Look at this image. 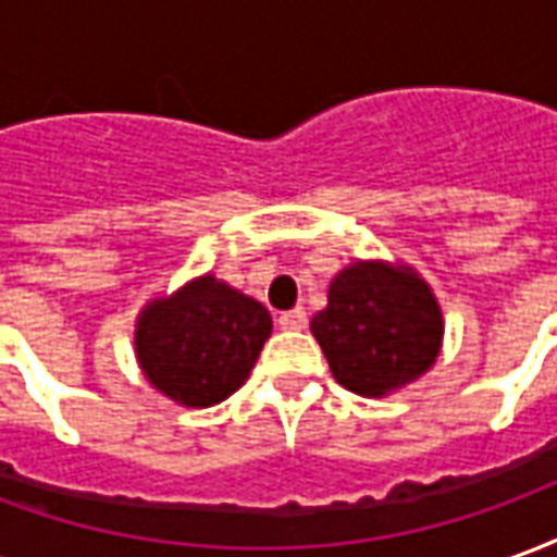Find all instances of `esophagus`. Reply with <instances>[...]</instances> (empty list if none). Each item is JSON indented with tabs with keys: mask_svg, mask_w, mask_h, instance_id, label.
Masks as SVG:
<instances>
[{
	"mask_svg": "<svg viewBox=\"0 0 557 557\" xmlns=\"http://www.w3.org/2000/svg\"><path fill=\"white\" fill-rule=\"evenodd\" d=\"M277 322L283 331H301V327H307V310L304 307L286 310V313H280Z\"/></svg>",
	"mask_w": 557,
	"mask_h": 557,
	"instance_id": "34e87169",
	"label": "esophagus"
}]
</instances>
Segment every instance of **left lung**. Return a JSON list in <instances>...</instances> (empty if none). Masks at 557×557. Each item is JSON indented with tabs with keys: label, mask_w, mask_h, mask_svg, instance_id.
Masks as SVG:
<instances>
[{
	"label": "left lung",
	"mask_w": 557,
	"mask_h": 557,
	"mask_svg": "<svg viewBox=\"0 0 557 557\" xmlns=\"http://www.w3.org/2000/svg\"><path fill=\"white\" fill-rule=\"evenodd\" d=\"M339 385L385 397L430 370L442 346V313L411 271L358 262L334 277L327 307L310 322Z\"/></svg>",
	"instance_id": "8db88e82"
}]
</instances>
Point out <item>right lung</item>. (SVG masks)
Masks as SVG:
<instances>
[{
    "instance_id": "add662e5",
    "label": "right lung",
    "mask_w": 557,
    "mask_h": 557,
    "mask_svg": "<svg viewBox=\"0 0 557 557\" xmlns=\"http://www.w3.org/2000/svg\"><path fill=\"white\" fill-rule=\"evenodd\" d=\"M268 337L271 315L262 304L214 277H199L143 313L137 358L166 397L206 409L247 382Z\"/></svg>"
}]
</instances>
